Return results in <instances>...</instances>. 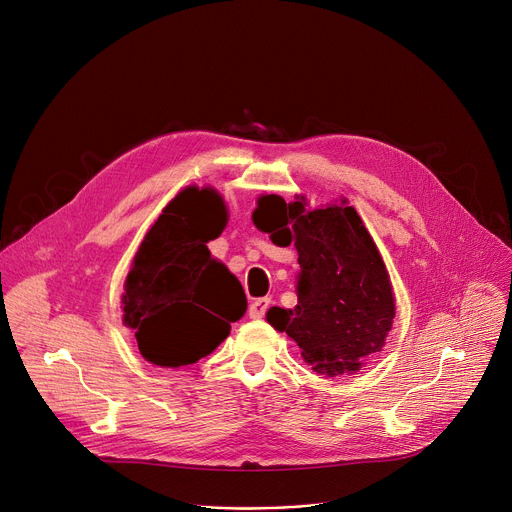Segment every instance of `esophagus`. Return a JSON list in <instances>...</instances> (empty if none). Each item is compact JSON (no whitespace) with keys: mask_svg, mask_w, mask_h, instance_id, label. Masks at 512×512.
Here are the masks:
<instances>
[{"mask_svg":"<svg viewBox=\"0 0 512 512\" xmlns=\"http://www.w3.org/2000/svg\"><path fill=\"white\" fill-rule=\"evenodd\" d=\"M269 304H271L269 298H259V300H255V302L249 306V316H251L253 320L263 318L265 312L269 310Z\"/></svg>","mask_w":512,"mask_h":512,"instance_id":"1","label":"esophagus"}]
</instances>
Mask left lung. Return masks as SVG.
I'll return each instance as SVG.
<instances>
[{"mask_svg":"<svg viewBox=\"0 0 512 512\" xmlns=\"http://www.w3.org/2000/svg\"><path fill=\"white\" fill-rule=\"evenodd\" d=\"M253 223L279 247L294 243L300 263L298 306L271 308L267 322L296 340L316 373H356L383 350L395 318L387 267L358 212L346 200L310 210L304 196L267 194Z\"/></svg>","mask_w":512,"mask_h":512,"instance_id":"left-lung-1","label":"left lung"}]
</instances>
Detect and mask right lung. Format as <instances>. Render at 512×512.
Masks as SVG:
<instances>
[{"mask_svg":"<svg viewBox=\"0 0 512 512\" xmlns=\"http://www.w3.org/2000/svg\"><path fill=\"white\" fill-rule=\"evenodd\" d=\"M223 196L188 186L143 237L125 279L123 322L141 356L166 369L210 354L247 310L245 291L206 243L227 227ZM219 312L221 319L207 308Z\"/></svg>","mask_w":512,"mask_h":512,"instance_id":"1","label":"right lung"}]
</instances>
